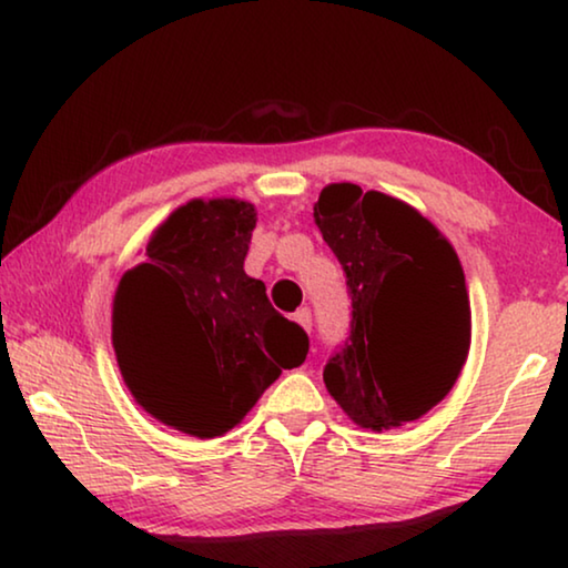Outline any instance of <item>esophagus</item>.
I'll return each instance as SVG.
<instances>
[{"mask_svg":"<svg viewBox=\"0 0 568 568\" xmlns=\"http://www.w3.org/2000/svg\"><path fill=\"white\" fill-rule=\"evenodd\" d=\"M294 321H297V323H300L302 328H305V331L313 328V313H310L307 307H300L297 313H294Z\"/></svg>","mask_w":568,"mask_h":568,"instance_id":"34e87169","label":"esophagus"}]
</instances>
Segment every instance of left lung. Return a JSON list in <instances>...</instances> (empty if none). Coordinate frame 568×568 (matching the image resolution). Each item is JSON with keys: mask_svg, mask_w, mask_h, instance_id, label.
I'll list each match as a JSON object with an SVG mask.
<instances>
[{"mask_svg": "<svg viewBox=\"0 0 568 568\" xmlns=\"http://www.w3.org/2000/svg\"><path fill=\"white\" fill-rule=\"evenodd\" d=\"M346 271L354 321L325 364L331 398L356 426L387 432L445 400L470 352V297L455 247L406 201L356 183L313 206Z\"/></svg>", "mask_w": 568, "mask_h": 568, "instance_id": "obj_1", "label": "left lung"}]
</instances>
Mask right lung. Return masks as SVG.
<instances>
[{
  "label": "right lung",
  "instance_id": "add662e5",
  "mask_svg": "<svg viewBox=\"0 0 568 568\" xmlns=\"http://www.w3.org/2000/svg\"><path fill=\"white\" fill-rule=\"evenodd\" d=\"M255 222L251 201H185L115 286L111 341L123 383L146 414L189 437L227 434L307 356V333L245 274Z\"/></svg>",
  "mask_w": 568,
  "mask_h": 568
}]
</instances>
